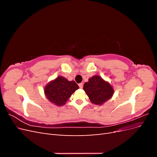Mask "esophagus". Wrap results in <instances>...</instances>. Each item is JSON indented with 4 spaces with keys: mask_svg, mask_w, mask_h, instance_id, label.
<instances>
[{
    "mask_svg": "<svg viewBox=\"0 0 157 157\" xmlns=\"http://www.w3.org/2000/svg\"><path fill=\"white\" fill-rule=\"evenodd\" d=\"M78 86H79L80 88H82V87H83V84H82V83L78 84Z\"/></svg>",
    "mask_w": 157,
    "mask_h": 157,
    "instance_id": "obj_1",
    "label": "esophagus"
}]
</instances>
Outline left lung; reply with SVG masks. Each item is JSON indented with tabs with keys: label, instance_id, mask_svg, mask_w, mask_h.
Masks as SVG:
<instances>
[{
	"label": "left lung",
	"instance_id": "1",
	"mask_svg": "<svg viewBox=\"0 0 157 157\" xmlns=\"http://www.w3.org/2000/svg\"><path fill=\"white\" fill-rule=\"evenodd\" d=\"M83 90L90 101L99 105L111 99L114 94L111 85L98 75L89 78L88 82L84 83Z\"/></svg>",
	"mask_w": 157,
	"mask_h": 157
}]
</instances>
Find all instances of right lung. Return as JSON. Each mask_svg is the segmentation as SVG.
<instances>
[{
  "label": "right lung",
  "instance_id": "1",
  "mask_svg": "<svg viewBox=\"0 0 157 157\" xmlns=\"http://www.w3.org/2000/svg\"><path fill=\"white\" fill-rule=\"evenodd\" d=\"M78 88V84L73 80L69 81L59 76L46 84L44 94L50 102L58 106H62Z\"/></svg>",
  "mask_w": 157,
  "mask_h": 157
}]
</instances>
